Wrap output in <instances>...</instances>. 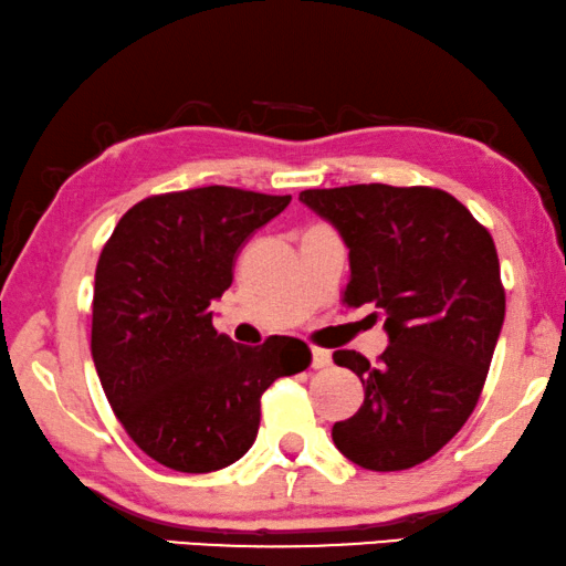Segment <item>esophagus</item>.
Here are the masks:
<instances>
[{
    "mask_svg": "<svg viewBox=\"0 0 566 566\" xmlns=\"http://www.w3.org/2000/svg\"><path fill=\"white\" fill-rule=\"evenodd\" d=\"M331 360H333L331 350L312 348V368H327V366H331Z\"/></svg>",
    "mask_w": 566,
    "mask_h": 566,
    "instance_id": "1",
    "label": "esophagus"
}]
</instances>
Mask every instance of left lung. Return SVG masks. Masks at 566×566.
Returning <instances> with one entry per match:
<instances>
[{
  "instance_id": "8db88e82",
  "label": "left lung",
  "mask_w": 566,
  "mask_h": 566,
  "mask_svg": "<svg viewBox=\"0 0 566 566\" xmlns=\"http://www.w3.org/2000/svg\"><path fill=\"white\" fill-rule=\"evenodd\" d=\"M348 247L343 302L381 310L389 348L378 364L335 350L364 384V407L335 421L333 442L356 465L407 470L460 432L483 391L505 317L495 243L437 188L348 185L302 190Z\"/></svg>"
}]
</instances>
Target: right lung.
I'll return each instance as SVG.
<instances>
[{"label":"right lung","mask_w":566,"mask_h":566,"mask_svg":"<svg viewBox=\"0 0 566 566\" xmlns=\"http://www.w3.org/2000/svg\"><path fill=\"white\" fill-rule=\"evenodd\" d=\"M292 196L226 185L145 198L98 256L91 356L116 419L142 452L177 472H213L254 444L261 394L300 374L297 337L233 343L213 327V300L235 254Z\"/></svg>","instance_id":"add662e5"}]
</instances>
